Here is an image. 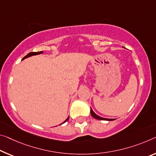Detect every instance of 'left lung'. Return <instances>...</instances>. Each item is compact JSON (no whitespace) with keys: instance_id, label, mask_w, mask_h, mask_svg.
<instances>
[{"instance_id":"obj_1","label":"left lung","mask_w":156,"mask_h":156,"mask_svg":"<svg viewBox=\"0 0 156 156\" xmlns=\"http://www.w3.org/2000/svg\"><path fill=\"white\" fill-rule=\"evenodd\" d=\"M90 113H91V116H92V117H93L94 118L96 119H99V120H106V121H113V120H115V119H106V118H103V117H99V116H98L97 115H96V114H95L94 112V111L92 110V109H91V108Z\"/></svg>"}]
</instances>
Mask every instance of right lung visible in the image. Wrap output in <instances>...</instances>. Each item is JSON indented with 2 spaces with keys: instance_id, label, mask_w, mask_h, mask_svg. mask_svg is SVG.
<instances>
[{
  "instance_id": "obj_1",
  "label": "right lung",
  "mask_w": 156,
  "mask_h": 156,
  "mask_svg": "<svg viewBox=\"0 0 156 156\" xmlns=\"http://www.w3.org/2000/svg\"><path fill=\"white\" fill-rule=\"evenodd\" d=\"M43 53V51H39V52H31V53H28V55H26L24 57V58L22 59V60H24V59H26V58H28V57H30V56H32V55H39V54H41V53ZM69 117H68L67 119H66L65 121V122H64L62 123H65L66 122H67V121L69 120Z\"/></svg>"
}]
</instances>
